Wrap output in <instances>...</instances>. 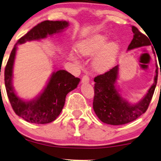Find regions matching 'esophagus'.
I'll return each instance as SVG.
<instances>
[{
    "label": "esophagus",
    "mask_w": 161,
    "mask_h": 161,
    "mask_svg": "<svg viewBox=\"0 0 161 161\" xmlns=\"http://www.w3.org/2000/svg\"><path fill=\"white\" fill-rule=\"evenodd\" d=\"M81 82L83 83H87L89 82V77L86 75H85L83 76L82 79H81Z\"/></svg>",
    "instance_id": "1"
}]
</instances>
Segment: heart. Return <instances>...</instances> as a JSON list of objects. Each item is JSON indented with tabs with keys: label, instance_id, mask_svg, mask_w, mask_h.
<instances>
[{
	"label": "heart",
	"instance_id": "heart-1",
	"mask_svg": "<svg viewBox=\"0 0 161 161\" xmlns=\"http://www.w3.org/2000/svg\"><path fill=\"white\" fill-rule=\"evenodd\" d=\"M107 40L105 35L94 34L80 42L77 46V50L81 56H92L99 50L94 58L93 64L97 69L103 71L111 66L117 49L114 42L105 44ZM72 58L75 60L73 56Z\"/></svg>",
	"mask_w": 161,
	"mask_h": 161
}]
</instances>
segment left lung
I'll use <instances>...</instances> for the list:
<instances>
[{
	"label": "left lung",
	"mask_w": 161,
	"mask_h": 161,
	"mask_svg": "<svg viewBox=\"0 0 161 161\" xmlns=\"http://www.w3.org/2000/svg\"><path fill=\"white\" fill-rule=\"evenodd\" d=\"M133 39L127 50L137 47L151 45V42L146 35L141 33L135 26H132ZM119 66H116L104 74L100 75L94 79V97L93 108L97 117L103 122L111 125H125L136 120L144 114L148 108L153 98L158 80V68L154 79V83L148 92L140 102L130 105L124 100L115 86L118 78ZM158 67V65L156 66Z\"/></svg>",
	"instance_id": "1"
}]
</instances>
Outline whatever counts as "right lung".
Segmentation results:
<instances>
[{
    "mask_svg": "<svg viewBox=\"0 0 161 161\" xmlns=\"http://www.w3.org/2000/svg\"><path fill=\"white\" fill-rule=\"evenodd\" d=\"M68 25L67 21L42 22L18 39L11 52L4 71L6 92L15 114L28 122L47 124L56 119L62 111L66 96L78 86L80 78H75L65 70H58L52 74L47 86L38 97L31 101L22 100L15 94L12 86L13 65L17 45L27 41L45 39L48 35L62 31Z\"/></svg>",
    "mask_w": 161,
    "mask_h": 161,
    "instance_id": "obj_1",
    "label": "right lung"
}]
</instances>
